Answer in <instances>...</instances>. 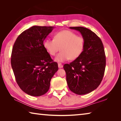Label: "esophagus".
Segmentation results:
<instances>
[{
	"label": "esophagus",
	"mask_w": 121,
	"mask_h": 121,
	"mask_svg": "<svg viewBox=\"0 0 121 121\" xmlns=\"http://www.w3.org/2000/svg\"><path fill=\"white\" fill-rule=\"evenodd\" d=\"M58 67H59V68H62L63 67V65L60 63H58Z\"/></svg>",
	"instance_id": "1"
}]
</instances>
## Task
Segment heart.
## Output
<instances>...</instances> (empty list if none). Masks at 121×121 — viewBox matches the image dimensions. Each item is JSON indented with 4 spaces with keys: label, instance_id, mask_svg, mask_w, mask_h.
I'll use <instances>...</instances> for the list:
<instances>
[{
    "label": "heart",
    "instance_id": "heart-1",
    "mask_svg": "<svg viewBox=\"0 0 121 121\" xmlns=\"http://www.w3.org/2000/svg\"><path fill=\"white\" fill-rule=\"evenodd\" d=\"M85 46L84 38L69 30H63L55 34L53 39L47 38L43 42V47L51 56H55L60 50L61 51L56 56L58 62H65L71 59L75 60L83 52Z\"/></svg>",
    "mask_w": 121,
    "mask_h": 121
}]
</instances>
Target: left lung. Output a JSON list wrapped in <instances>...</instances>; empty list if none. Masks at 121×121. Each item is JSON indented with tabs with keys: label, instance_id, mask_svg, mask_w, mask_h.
<instances>
[{
	"label": "left lung",
	"instance_id": "left-lung-1",
	"mask_svg": "<svg viewBox=\"0 0 121 121\" xmlns=\"http://www.w3.org/2000/svg\"><path fill=\"white\" fill-rule=\"evenodd\" d=\"M78 30L85 40L83 52L63 69L70 91L77 95L88 94L96 89L103 78L106 59L103 43L100 38L86 27H70Z\"/></svg>",
	"mask_w": 121,
	"mask_h": 121
}]
</instances>
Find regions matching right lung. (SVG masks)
I'll use <instances>...</instances> for the list:
<instances>
[{
	"label": "right lung",
	"instance_id": "obj_1",
	"mask_svg": "<svg viewBox=\"0 0 121 121\" xmlns=\"http://www.w3.org/2000/svg\"><path fill=\"white\" fill-rule=\"evenodd\" d=\"M53 26H33L17 38L12 48L11 64L18 85L25 93L40 96L47 92L58 70L43 47V40Z\"/></svg>",
	"mask_w": 121,
	"mask_h": 121
}]
</instances>
